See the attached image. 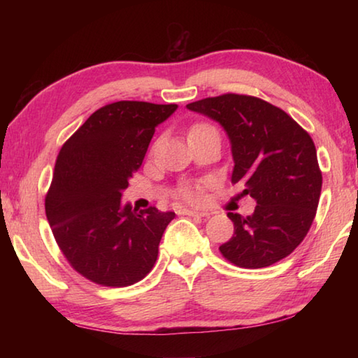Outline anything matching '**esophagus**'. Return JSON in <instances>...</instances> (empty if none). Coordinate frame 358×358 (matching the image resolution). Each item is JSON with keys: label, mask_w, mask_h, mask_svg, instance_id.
<instances>
[{"label": "esophagus", "mask_w": 358, "mask_h": 358, "mask_svg": "<svg viewBox=\"0 0 358 358\" xmlns=\"http://www.w3.org/2000/svg\"><path fill=\"white\" fill-rule=\"evenodd\" d=\"M181 215H186V216H199V217H205L208 216L207 211H196V210H181Z\"/></svg>", "instance_id": "1"}]
</instances>
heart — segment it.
Returning <instances> with one entry per match:
<instances>
[{"label":"heart","instance_id":"obj_1","mask_svg":"<svg viewBox=\"0 0 358 358\" xmlns=\"http://www.w3.org/2000/svg\"><path fill=\"white\" fill-rule=\"evenodd\" d=\"M207 128H211V126H208V124H205V123H197V124H194L192 128H191V131H189V134L191 132H196V131H201V129H207ZM181 196H183L186 201H189V202H197V201H201V191L199 189H196V187H189V186H186V187H183V189H181Z\"/></svg>","mask_w":358,"mask_h":358}]
</instances>
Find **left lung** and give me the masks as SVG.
<instances>
[{
	"label": "left lung",
	"instance_id": "8db88e82",
	"mask_svg": "<svg viewBox=\"0 0 358 358\" xmlns=\"http://www.w3.org/2000/svg\"><path fill=\"white\" fill-rule=\"evenodd\" d=\"M216 120L232 143V183L257 202L251 216L227 213L234 237L220 246L241 268L287 257L316 216L322 172L311 136L282 108L248 94L226 93L186 106Z\"/></svg>",
	"mask_w": 358,
	"mask_h": 358
}]
</instances>
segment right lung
I'll use <instances>...</instances> for the list:
<instances>
[{"mask_svg": "<svg viewBox=\"0 0 358 358\" xmlns=\"http://www.w3.org/2000/svg\"><path fill=\"white\" fill-rule=\"evenodd\" d=\"M177 104L118 101L96 110L59 150L45 215L57 245L78 275L106 287L147 276L175 213L121 205L156 126Z\"/></svg>", "mask_w": 358, "mask_h": 358, "instance_id": "1", "label": "right lung"}]
</instances>
